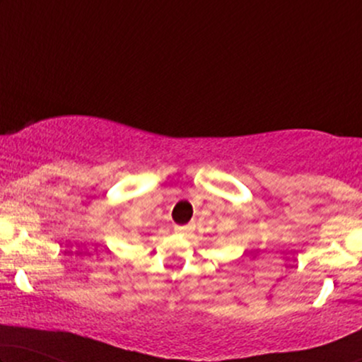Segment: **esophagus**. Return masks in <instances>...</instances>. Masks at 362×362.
<instances>
[{
	"label": "esophagus",
	"mask_w": 362,
	"mask_h": 362,
	"mask_svg": "<svg viewBox=\"0 0 362 362\" xmlns=\"http://www.w3.org/2000/svg\"><path fill=\"white\" fill-rule=\"evenodd\" d=\"M175 230L180 232V234H185V232L189 230V226H176Z\"/></svg>",
	"instance_id": "esophagus-1"
}]
</instances>
